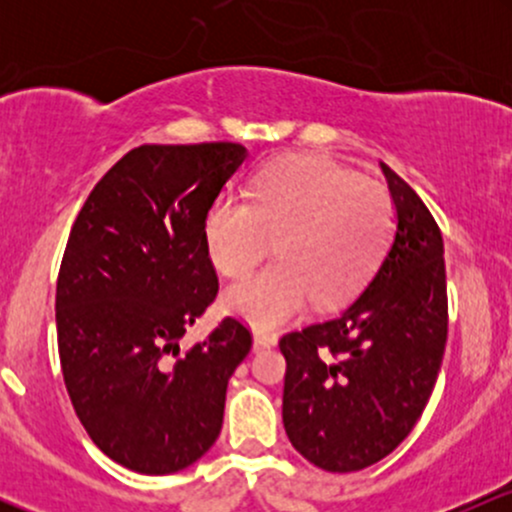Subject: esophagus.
<instances>
[{
  "instance_id": "obj_1",
  "label": "esophagus",
  "mask_w": 512,
  "mask_h": 512,
  "mask_svg": "<svg viewBox=\"0 0 512 512\" xmlns=\"http://www.w3.org/2000/svg\"><path fill=\"white\" fill-rule=\"evenodd\" d=\"M274 344H276V334L262 332V330L255 332V349H269V346Z\"/></svg>"
}]
</instances>
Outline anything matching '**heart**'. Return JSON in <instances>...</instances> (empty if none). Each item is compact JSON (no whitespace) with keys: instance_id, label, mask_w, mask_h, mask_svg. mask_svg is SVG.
<instances>
[{"instance_id":"1","label":"heart","mask_w":512,"mask_h":512,"mask_svg":"<svg viewBox=\"0 0 512 512\" xmlns=\"http://www.w3.org/2000/svg\"><path fill=\"white\" fill-rule=\"evenodd\" d=\"M397 211L385 187L320 156L276 161L257 173L250 199L223 195L204 240L223 274L248 272L272 248L279 260L236 281L226 308L260 330L298 315L313 298L330 308L354 298L383 262Z\"/></svg>"}]
</instances>
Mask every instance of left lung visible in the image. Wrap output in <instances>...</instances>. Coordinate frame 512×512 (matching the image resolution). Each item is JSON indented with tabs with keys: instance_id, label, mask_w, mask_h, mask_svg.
I'll use <instances>...</instances> for the list:
<instances>
[{
	"instance_id": "8db88e82",
	"label": "left lung",
	"mask_w": 512,
	"mask_h": 512,
	"mask_svg": "<svg viewBox=\"0 0 512 512\" xmlns=\"http://www.w3.org/2000/svg\"><path fill=\"white\" fill-rule=\"evenodd\" d=\"M395 243L339 315L281 337L284 428L327 472L390 455L424 414L448 339L443 236L421 197L385 163Z\"/></svg>"
}]
</instances>
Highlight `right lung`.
<instances>
[{
	"mask_svg": "<svg viewBox=\"0 0 512 512\" xmlns=\"http://www.w3.org/2000/svg\"><path fill=\"white\" fill-rule=\"evenodd\" d=\"M245 156L233 142L137 146L69 231L55 298L64 385L93 443L132 472L197 462L250 354L236 317L190 349L178 344L219 293L204 221Z\"/></svg>",
	"mask_w": 512,
	"mask_h": 512,
	"instance_id": "add662e5",
	"label": "right lung"
}]
</instances>
